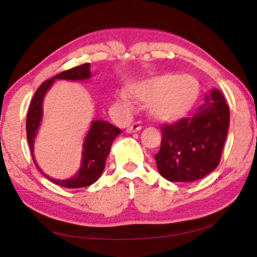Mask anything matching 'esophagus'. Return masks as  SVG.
Here are the masks:
<instances>
[{
    "label": "esophagus",
    "instance_id": "esophagus-1",
    "mask_svg": "<svg viewBox=\"0 0 257 257\" xmlns=\"http://www.w3.org/2000/svg\"><path fill=\"white\" fill-rule=\"evenodd\" d=\"M141 128H142L141 122H134V123H132V124L129 125L128 128H126V132H128V133L139 132V131H141Z\"/></svg>",
    "mask_w": 257,
    "mask_h": 257
}]
</instances>
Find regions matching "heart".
<instances>
[{
	"label": "heart",
	"mask_w": 257,
	"mask_h": 257,
	"mask_svg": "<svg viewBox=\"0 0 257 257\" xmlns=\"http://www.w3.org/2000/svg\"><path fill=\"white\" fill-rule=\"evenodd\" d=\"M131 94L136 100L148 103L150 112L157 121L175 122L184 117L195 107L201 87L189 75L163 74L131 85ZM119 100L128 107L131 98L124 93Z\"/></svg>",
	"instance_id": "obj_1"
}]
</instances>
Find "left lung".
Here are the masks:
<instances>
[{
	"instance_id": "left-lung-1",
	"label": "left lung",
	"mask_w": 257,
	"mask_h": 257,
	"mask_svg": "<svg viewBox=\"0 0 257 257\" xmlns=\"http://www.w3.org/2000/svg\"><path fill=\"white\" fill-rule=\"evenodd\" d=\"M229 107L220 90L213 89L191 117L161 126L157 169L172 182L203 179L220 163L229 128Z\"/></svg>"
}]
</instances>
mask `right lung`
<instances>
[{
	"mask_svg": "<svg viewBox=\"0 0 257 257\" xmlns=\"http://www.w3.org/2000/svg\"><path fill=\"white\" fill-rule=\"evenodd\" d=\"M91 77L90 73V64L84 63L81 66H77L71 69L64 70L61 74H57L56 76L51 77L50 80H47L37 88L36 93L34 94V97L30 102L28 115H27V139L30 147V152L34 160V163L36 164L34 159V140L39 132L41 119H42V104L44 95L48 91V89L51 87L55 80H70V81H81L88 80ZM121 134V129L117 126L112 125L111 123L105 121H96L91 122L90 129H89L87 136L84 139L83 143V152H82V162L81 168L78 170L76 175L68 180H56L51 179L44 174L39 168L41 173L50 180L51 182L61 187L66 188H83L88 187L90 184L96 182L100 179L102 172L104 170L105 160L110 153V148L114 140Z\"/></svg>",
	"mask_w": 257,
	"mask_h": 257,
	"instance_id": "1",
	"label": "right lung"
}]
</instances>
